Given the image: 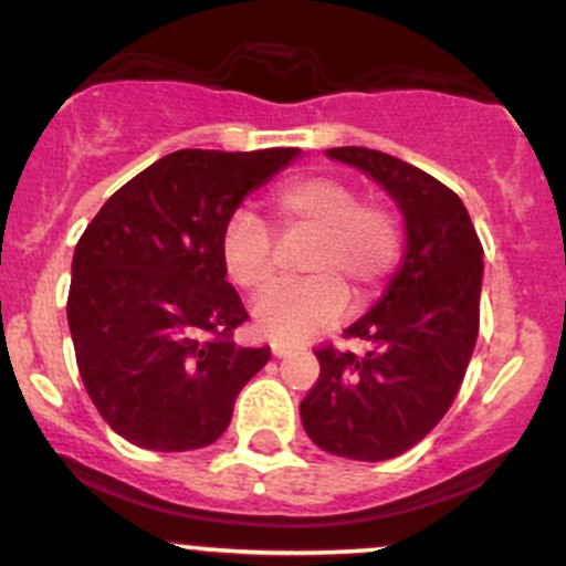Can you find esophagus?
<instances>
[{
  "label": "esophagus",
  "mask_w": 566,
  "mask_h": 566,
  "mask_svg": "<svg viewBox=\"0 0 566 566\" xmlns=\"http://www.w3.org/2000/svg\"><path fill=\"white\" fill-rule=\"evenodd\" d=\"M271 353H273V358H287V355L293 353V347H287V344L273 342V344H271Z\"/></svg>",
  "instance_id": "esophagus-1"
}]
</instances>
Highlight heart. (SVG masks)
Listing matches in <instances>:
<instances>
[{
	"label": "heart",
	"mask_w": 566,
	"mask_h": 566,
	"mask_svg": "<svg viewBox=\"0 0 566 566\" xmlns=\"http://www.w3.org/2000/svg\"><path fill=\"white\" fill-rule=\"evenodd\" d=\"M276 217L284 228L314 235L306 271L314 279L268 290L252 306L254 328L273 342H303L336 323L355 298L366 301L392 271L401 247L396 219L338 178H301L276 192ZM219 254L238 287L260 293L276 276L273 241L263 219L238 208L224 222Z\"/></svg>",
	"instance_id": "heart-1"
}]
</instances>
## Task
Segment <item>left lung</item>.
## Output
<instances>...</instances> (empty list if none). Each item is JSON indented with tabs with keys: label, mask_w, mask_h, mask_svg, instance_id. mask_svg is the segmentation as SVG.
I'll list each match as a JSON object with an SVG mask.
<instances>
[{
	"label": "left lung",
	"mask_w": 566,
	"mask_h": 566,
	"mask_svg": "<svg viewBox=\"0 0 566 566\" xmlns=\"http://www.w3.org/2000/svg\"><path fill=\"white\" fill-rule=\"evenodd\" d=\"M325 154L390 195L407 243L382 298L344 331L366 353L317 349L301 420L325 453L388 461L415 448L461 388L480 328L483 247L461 198L415 165L363 146Z\"/></svg>",
	"instance_id": "1"
}]
</instances>
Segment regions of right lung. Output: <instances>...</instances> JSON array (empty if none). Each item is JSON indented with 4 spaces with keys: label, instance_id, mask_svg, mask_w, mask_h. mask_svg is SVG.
Wrapping results in <instances>:
<instances>
[{
    "label": "right lung",
    "instance_id": "right-lung-1",
    "mask_svg": "<svg viewBox=\"0 0 566 566\" xmlns=\"http://www.w3.org/2000/svg\"><path fill=\"white\" fill-rule=\"evenodd\" d=\"M301 148H181L124 184L73 254L67 323L88 398L118 437L159 453L217 442L271 349L238 347L249 314L219 238Z\"/></svg>",
    "mask_w": 566,
    "mask_h": 566
}]
</instances>
